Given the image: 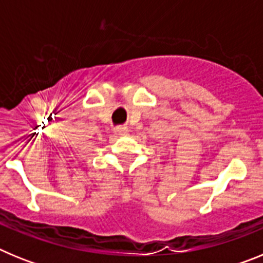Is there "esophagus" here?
<instances>
[{"instance_id": "esophagus-1", "label": "esophagus", "mask_w": 263, "mask_h": 263, "mask_svg": "<svg viewBox=\"0 0 263 263\" xmlns=\"http://www.w3.org/2000/svg\"><path fill=\"white\" fill-rule=\"evenodd\" d=\"M115 133L117 134V136H125V134L129 133V127L122 126V125H121V126L115 127Z\"/></svg>"}]
</instances>
